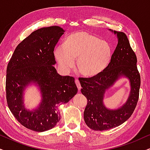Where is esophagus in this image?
<instances>
[{
  "label": "esophagus",
  "instance_id": "obj_1",
  "mask_svg": "<svg viewBox=\"0 0 150 150\" xmlns=\"http://www.w3.org/2000/svg\"><path fill=\"white\" fill-rule=\"evenodd\" d=\"M75 84H76V86L77 87V88H78V91H80L81 90V85H80V83H79V81L78 79H75Z\"/></svg>",
  "mask_w": 150,
  "mask_h": 150
}]
</instances>
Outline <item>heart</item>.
<instances>
[{"mask_svg":"<svg viewBox=\"0 0 150 150\" xmlns=\"http://www.w3.org/2000/svg\"><path fill=\"white\" fill-rule=\"evenodd\" d=\"M54 55L60 68L69 72L75 65L81 75L93 77L103 71L111 57L109 43L86 32H78L67 37L64 46L57 47Z\"/></svg>","mask_w":150,"mask_h":150,"instance_id":"obj_1","label":"heart"}]
</instances>
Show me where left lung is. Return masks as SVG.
<instances>
[{
	"label": "left lung",
	"instance_id": "obj_1",
	"mask_svg": "<svg viewBox=\"0 0 150 150\" xmlns=\"http://www.w3.org/2000/svg\"><path fill=\"white\" fill-rule=\"evenodd\" d=\"M117 35V45L111 62L103 71L89 78L79 79L81 92L87 99L84 118L86 125L96 131L108 130L120 125L129 118L137 105L141 86V76L137 69V58L131 48L127 35ZM121 76L130 80L131 91L125 103L117 110L107 109L103 102L105 91Z\"/></svg>",
	"mask_w": 150,
	"mask_h": 150
}]
</instances>
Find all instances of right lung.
I'll return each instance as SVG.
<instances>
[{
	"label": "right lung",
	"instance_id": "add662e5",
	"mask_svg": "<svg viewBox=\"0 0 150 150\" xmlns=\"http://www.w3.org/2000/svg\"><path fill=\"white\" fill-rule=\"evenodd\" d=\"M64 32L59 26L35 30L17 45L7 64V105L23 126L35 132L54 127L60 120L58 105L67 103L77 93L74 77L61 76L53 66L54 47ZM30 83L38 85L42 97L33 111L23 105L24 89Z\"/></svg>",
	"mask_w": 150,
	"mask_h": 150
}]
</instances>
